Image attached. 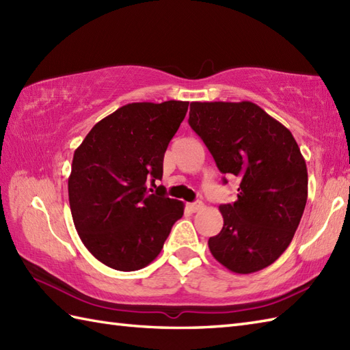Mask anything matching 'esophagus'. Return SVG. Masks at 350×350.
I'll list each match as a JSON object with an SVG mask.
<instances>
[{
    "label": "esophagus",
    "mask_w": 350,
    "mask_h": 350,
    "mask_svg": "<svg viewBox=\"0 0 350 350\" xmlns=\"http://www.w3.org/2000/svg\"><path fill=\"white\" fill-rule=\"evenodd\" d=\"M203 207H204V204L202 202H196V203H189L188 204V209L191 212H198V211H202Z\"/></svg>",
    "instance_id": "34e87169"
}]
</instances>
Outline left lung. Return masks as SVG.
Listing matches in <instances>:
<instances>
[{
  "instance_id": "1",
  "label": "left lung",
  "mask_w": 350,
  "mask_h": 350,
  "mask_svg": "<svg viewBox=\"0 0 350 350\" xmlns=\"http://www.w3.org/2000/svg\"><path fill=\"white\" fill-rule=\"evenodd\" d=\"M188 123L221 173L241 179L236 202L219 206L224 226L207 242L212 256L236 273L265 269L287 250L306 209L308 174L298 143L248 100L192 102Z\"/></svg>"
}]
</instances>
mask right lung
I'll list each match as a JSON object with an SVG mask.
<instances>
[{"label": "right lung", "mask_w": 350, "mask_h": 350, "mask_svg": "<svg viewBox=\"0 0 350 350\" xmlns=\"http://www.w3.org/2000/svg\"><path fill=\"white\" fill-rule=\"evenodd\" d=\"M189 102L128 103L102 118L73 153L69 203L85 248L113 269H143L158 257L183 203L156 187L163 154ZM150 181L156 191L148 193Z\"/></svg>", "instance_id": "obj_1"}]
</instances>
